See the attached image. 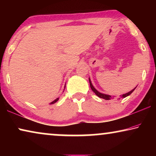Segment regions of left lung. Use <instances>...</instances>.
I'll return each mask as SVG.
<instances>
[{
  "mask_svg": "<svg viewBox=\"0 0 156 156\" xmlns=\"http://www.w3.org/2000/svg\"><path fill=\"white\" fill-rule=\"evenodd\" d=\"M89 84H90V87H91V90H92V91H94V93L96 94V95H97V97H99V98H101V99H106V100H109V99H112V98L114 97H112V96H111V95L106 94H103V93L99 92V91H97V89H96L94 88V87L93 85H92V83H91V82L90 78H89ZM136 87L135 88H134L133 89H132L131 91H130L129 92L126 93V94H124L121 95V98H125V97H128V96H129L130 94H131L132 92H133V91L134 90H135V89H136Z\"/></svg>",
  "mask_w": 156,
  "mask_h": 156,
  "instance_id": "1",
  "label": "left lung"
}]
</instances>
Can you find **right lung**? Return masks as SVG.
<instances>
[{
    "mask_svg": "<svg viewBox=\"0 0 156 156\" xmlns=\"http://www.w3.org/2000/svg\"><path fill=\"white\" fill-rule=\"evenodd\" d=\"M64 90H65V89H64ZM59 98H57V99H55V100H54V101H52V102H51V103H50V104H53L56 103V102H57V101H58V100H59Z\"/></svg>",
    "mask_w": 156,
    "mask_h": 156,
    "instance_id": "right-lung-1",
    "label": "right lung"
}]
</instances>
